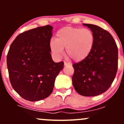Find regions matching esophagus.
<instances>
[{
	"label": "esophagus",
	"instance_id": "34e87169",
	"mask_svg": "<svg viewBox=\"0 0 124 124\" xmlns=\"http://www.w3.org/2000/svg\"><path fill=\"white\" fill-rule=\"evenodd\" d=\"M64 65H65V66H69V65H70V63H68V62L65 61V62H64Z\"/></svg>",
	"mask_w": 124,
	"mask_h": 124
}]
</instances>
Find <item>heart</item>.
I'll return each instance as SVG.
<instances>
[{"instance_id":"obj_1","label":"heart","mask_w":124,"mask_h":124,"mask_svg":"<svg viewBox=\"0 0 124 124\" xmlns=\"http://www.w3.org/2000/svg\"><path fill=\"white\" fill-rule=\"evenodd\" d=\"M56 39L50 42L51 52L58 58L63 54L66 48V54L75 62H80L88 57L95 42V36L89 28L65 27L56 34Z\"/></svg>"}]
</instances>
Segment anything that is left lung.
<instances>
[{
    "instance_id": "left-lung-1",
    "label": "left lung",
    "mask_w": 124,
    "mask_h": 124,
    "mask_svg": "<svg viewBox=\"0 0 124 124\" xmlns=\"http://www.w3.org/2000/svg\"><path fill=\"white\" fill-rule=\"evenodd\" d=\"M93 31L95 42L87 58L74 63L72 83L83 96H96L111 86L118 69V52L116 41L109 32L97 25L83 24Z\"/></svg>"
}]
</instances>
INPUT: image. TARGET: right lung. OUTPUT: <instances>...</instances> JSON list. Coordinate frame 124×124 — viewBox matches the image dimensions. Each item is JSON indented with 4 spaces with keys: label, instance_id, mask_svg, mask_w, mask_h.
<instances>
[{
    "label": "right lung",
    "instance_id": "add662e5",
    "mask_svg": "<svg viewBox=\"0 0 124 124\" xmlns=\"http://www.w3.org/2000/svg\"><path fill=\"white\" fill-rule=\"evenodd\" d=\"M52 28L47 25L21 33L7 55L12 87L30 101L43 100L52 93L55 78L63 68V62L55 63L51 57Z\"/></svg>",
    "mask_w": 124,
    "mask_h": 124
}]
</instances>
